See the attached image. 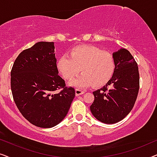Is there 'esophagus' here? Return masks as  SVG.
<instances>
[{
	"instance_id": "1",
	"label": "esophagus",
	"mask_w": 157,
	"mask_h": 157,
	"mask_svg": "<svg viewBox=\"0 0 157 157\" xmlns=\"http://www.w3.org/2000/svg\"><path fill=\"white\" fill-rule=\"evenodd\" d=\"M84 91H82L81 89H76V96H78L81 95V94H84Z\"/></svg>"
}]
</instances>
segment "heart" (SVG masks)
<instances>
[{
    "label": "heart",
    "mask_w": 157,
    "mask_h": 157,
    "mask_svg": "<svg viewBox=\"0 0 157 157\" xmlns=\"http://www.w3.org/2000/svg\"><path fill=\"white\" fill-rule=\"evenodd\" d=\"M68 54L60 58L58 68L66 79L71 80L78 74L70 84L77 87L92 85L101 88L106 85L113 78L116 70L114 57L111 53L92 46L78 47Z\"/></svg>",
    "instance_id": "heart-1"
}]
</instances>
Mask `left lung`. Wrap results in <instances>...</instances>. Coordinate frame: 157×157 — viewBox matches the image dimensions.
<instances>
[{"instance_id":"obj_1","label":"left lung","mask_w":157,"mask_h":157,"mask_svg":"<svg viewBox=\"0 0 157 157\" xmlns=\"http://www.w3.org/2000/svg\"><path fill=\"white\" fill-rule=\"evenodd\" d=\"M116 70L111 80L93 92L90 106L94 117L105 124H115L127 116L136 102L139 89L137 63L129 51L121 48L113 53Z\"/></svg>"}]
</instances>
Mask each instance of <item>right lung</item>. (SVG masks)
<instances>
[{
    "label": "right lung",
    "instance_id": "1",
    "mask_svg": "<svg viewBox=\"0 0 157 157\" xmlns=\"http://www.w3.org/2000/svg\"><path fill=\"white\" fill-rule=\"evenodd\" d=\"M53 42H38L18 56L10 71L13 98L21 114L38 127L59 124L69 110L75 89L58 75ZM57 90L58 94L54 92Z\"/></svg>",
    "mask_w": 157,
    "mask_h": 157
}]
</instances>
